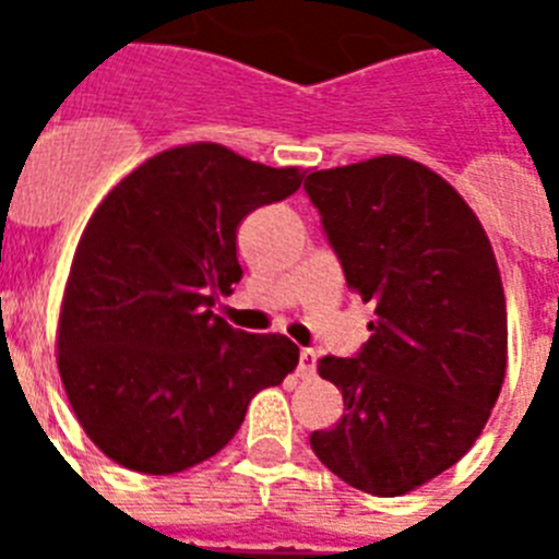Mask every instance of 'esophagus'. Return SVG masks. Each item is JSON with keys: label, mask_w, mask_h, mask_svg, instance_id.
<instances>
[{"label": "esophagus", "mask_w": 559, "mask_h": 559, "mask_svg": "<svg viewBox=\"0 0 559 559\" xmlns=\"http://www.w3.org/2000/svg\"><path fill=\"white\" fill-rule=\"evenodd\" d=\"M316 358H319V355L313 353V349L310 347H305V349H299V369H296V372H299V378H313V372H316Z\"/></svg>", "instance_id": "esophagus-1"}]
</instances>
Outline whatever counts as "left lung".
<instances>
[{
	"label": "left lung",
	"instance_id": "obj_1",
	"mask_svg": "<svg viewBox=\"0 0 559 559\" xmlns=\"http://www.w3.org/2000/svg\"><path fill=\"white\" fill-rule=\"evenodd\" d=\"M347 288L374 302L355 358L324 355L344 417L310 433L341 481L392 498L471 451L507 372V302L476 212L406 156L316 170L305 181Z\"/></svg>",
	"mask_w": 559,
	"mask_h": 559
}]
</instances>
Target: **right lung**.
I'll return each instance as SVG.
<instances>
[{
    "mask_svg": "<svg viewBox=\"0 0 559 559\" xmlns=\"http://www.w3.org/2000/svg\"><path fill=\"white\" fill-rule=\"evenodd\" d=\"M299 167L215 142L170 147L108 192L78 243L58 319V372L86 437L128 471L170 476L215 456L299 347L212 313L240 283L237 226L294 195Z\"/></svg>",
    "mask_w": 559,
    "mask_h": 559,
    "instance_id": "obj_1",
    "label": "right lung"
}]
</instances>
